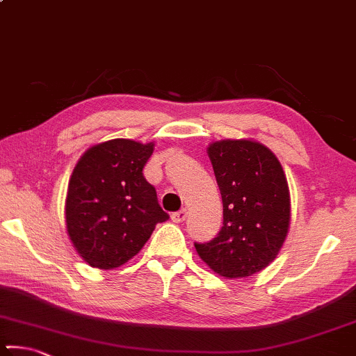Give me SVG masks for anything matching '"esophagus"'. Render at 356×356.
Returning <instances> with one entry per match:
<instances>
[{
    "label": "esophagus",
    "mask_w": 356,
    "mask_h": 356,
    "mask_svg": "<svg viewBox=\"0 0 356 356\" xmlns=\"http://www.w3.org/2000/svg\"><path fill=\"white\" fill-rule=\"evenodd\" d=\"M186 216H188V209H181L179 212H175L172 215V220L175 223H183V221L186 220Z\"/></svg>",
    "instance_id": "esophagus-1"
}]
</instances>
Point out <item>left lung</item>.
<instances>
[{
    "label": "left lung",
    "mask_w": 356,
    "mask_h": 356,
    "mask_svg": "<svg viewBox=\"0 0 356 356\" xmlns=\"http://www.w3.org/2000/svg\"><path fill=\"white\" fill-rule=\"evenodd\" d=\"M207 154L223 200V226L210 242H195V250L220 276H252L276 259L289 231L284 170L270 149L252 140L215 141Z\"/></svg>",
    "instance_id": "obj_1"
}]
</instances>
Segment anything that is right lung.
<instances>
[{
  "label": "right lung",
  "instance_id": "add662e5",
  "mask_svg": "<svg viewBox=\"0 0 356 356\" xmlns=\"http://www.w3.org/2000/svg\"><path fill=\"white\" fill-rule=\"evenodd\" d=\"M154 143L111 140L90 147L72 172L65 197L67 233L81 259L112 270L133 259L157 223L168 220L143 168Z\"/></svg>",
  "mask_w": 356,
  "mask_h": 356
}]
</instances>
